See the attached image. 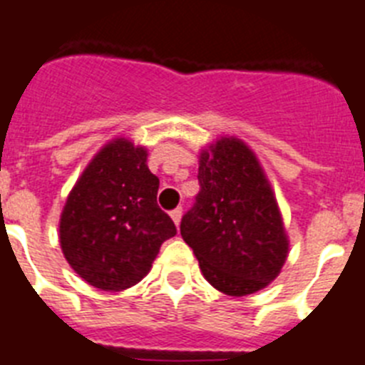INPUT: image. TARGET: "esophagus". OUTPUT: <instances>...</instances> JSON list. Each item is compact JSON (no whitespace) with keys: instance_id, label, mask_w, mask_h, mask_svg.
I'll return each instance as SVG.
<instances>
[{"instance_id":"obj_1","label":"esophagus","mask_w":365,"mask_h":365,"mask_svg":"<svg viewBox=\"0 0 365 365\" xmlns=\"http://www.w3.org/2000/svg\"><path fill=\"white\" fill-rule=\"evenodd\" d=\"M170 218L174 220V224L176 226H180V222H182V209H174V211H170Z\"/></svg>"}]
</instances>
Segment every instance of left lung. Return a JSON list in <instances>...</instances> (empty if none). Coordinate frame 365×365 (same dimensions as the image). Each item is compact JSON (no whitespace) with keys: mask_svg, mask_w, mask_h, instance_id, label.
I'll return each mask as SVG.
<instances>
[{"mask_svg":"<svg viewBox=\"0 0 365 365\" xmlns=\"http://www.w3.org/2000/svg\"><path fill=\"white\" fill-rule=\"evenodd\" d=\"M200 192L180 231L209 284L233 297L255 294L281 274L288 235L255 152L222 135L198 156Z\"/></svg>","mask_w":365,"mask_h":365,"instance_id":"left-lung-1","label":"left lung"}]
</instances>
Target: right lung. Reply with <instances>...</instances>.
Segmentation results:
<instances>
[{"instance_id":"right-lung-1","label":"right lung","mask_w":365,"mask_h":365,"mask_svg":"<svg viewBox=\"0 0 365 365\" xmlns=\"http://www.w3.org/2000/svg\"><path fill=\"white\" fill-rule=\"evenodd\" d=\"M148 152L128 138L101 148L66 198L58 239L66 261L91 287L119 292L150 272L176 226L156 202Z\"/></svg>"}]
</instances>
